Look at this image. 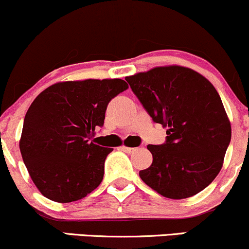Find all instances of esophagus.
Masks as SVG:
<instances>
[{
    "instance_id": "34e87169",
    "label": "esophagus",
    "mask_w": 249,
    "mask_h": 249,
    "mask_svg": "<svg viewBox=\"0 0 249 249\" xmlns=\"http://www.w3.org/2000/svg\"><path fill=\"white\" fill-rule=\"evenodd\" d=\"M120 149H122L124 152H127V154H131V152H133L136 150L135 147H130V146H125V145L120 146Z\"/></svg>"
}]
</instances>
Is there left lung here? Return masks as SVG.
Wrapping results in <instances>:
<instances>
[{
  "instance_id": "obj_1",
  "label": "left lung",
  "mask_w": 249,
  "mask_h": 249,
  "mask_svg": "<svg viewBox=\"0 0 249 249\" xmlns=\"http://www.w3.org/2000/svg\"><path fill=\"white\" fill-rule=\"evenodd\" d=\"M125 80L168 135L162 145H147L152 163L139 171L143 182L173 200L208 187L222 168L231 137V122L213 84L177 65L154 67Z\"/></svg>"
}]
</instances>
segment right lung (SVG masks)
Masks as SVG:
<instances>
[{"instance_id": "right-lung-1", "label": "right lung", "mask_w": 249, "mask_h": 249, "mask_svg": "<svg viewBox=\"0 0 249 249\" xmlns=\"http://www.w3.org/2000/svg\"><path fill=\"white\" fill-rule=\"evenodd\" d=\"M129 85L122 79L61 81L47 87L27 111L20 151L32 181L45 197L78 201L103 181L113 149L92 141L108 103Z\"/></svg>"}]
</instances>
